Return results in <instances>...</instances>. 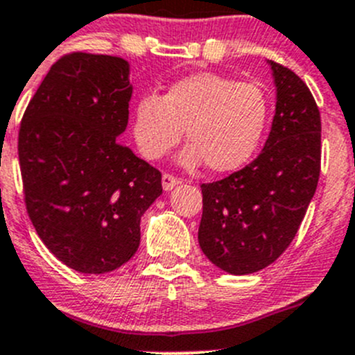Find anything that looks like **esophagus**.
<instances>
[{"mask_svg": "<svg viewBox=\"0 0 355 355\" xmlns=\"http://www.w3.org/2000/svg\"><path fill=\"white\" fill-rule=\"evenodd\" d=\"M178 184H180V180H178L177 177H173V175L170 173H162V189H164V191H171V189L177 187Z\"/></svg>", "mask_w": 355, "mask_h": 355, "instance_id": "esophagus-1", "label": "esophagus"}]
</instances>
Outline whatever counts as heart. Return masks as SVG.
Instances as JSON below:
<instances>
[{
    "label": "heart",
    "mask_w": 355,
    "mask_h": 355,
    "mask_svg": "<svg viewBox=\"0 0 355 355\" xmlns=\"http://www.w3.org/2000/svg\"><path fill=\"white\" fill-rule=\"evenodd\" d=\"M270 115L257 84L220 73H194L173 82L162 96L145 94L132 108V137L147 159H159L187 135L180 162L205 161L215 173L238 170L252 157Z\"/></svg>",
    "instance_id": "b5f03b06"
}]
</instances>
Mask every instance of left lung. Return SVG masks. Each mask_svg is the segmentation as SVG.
Here are the masks:
<instances>
[{"instance_id":"8db88e82","label":"left lung","mask_w":355,"mask_h":355,"mask_svg":"<svg viewBox=\"0 0 355 355\" xmlns=\"http://www.w3.org/2000/svg\"><path fill=\"white\" fill-rule=\"evenodd\" d=\"M277 105L261 154L223 180L201 185L198 241L231 275L256 273L282 256L301 226L320 175V114L293 69L270 61Z\"/></svg>"}]
</instances>
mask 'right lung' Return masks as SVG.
I'll return each instance as SVG.
<instances>
[{
  "label": "right lung",
  "instance_id": "right-lung-1",
  "mask_svg": "<svg viewBox=\"0 0 355 355\" xmlns=\"http://www.w3.org/2000/svg\"><path fill=\"white\" fill-rule=\"evenodd\" d=\"M129 64L71 52L54 62L19 129L26 210L45 247L80 273H108L140 245L161 171L117 141L129 119Z\"/></svg>",
  "mask_w": 355,
  "mask_h": 355
}]
</instances>
